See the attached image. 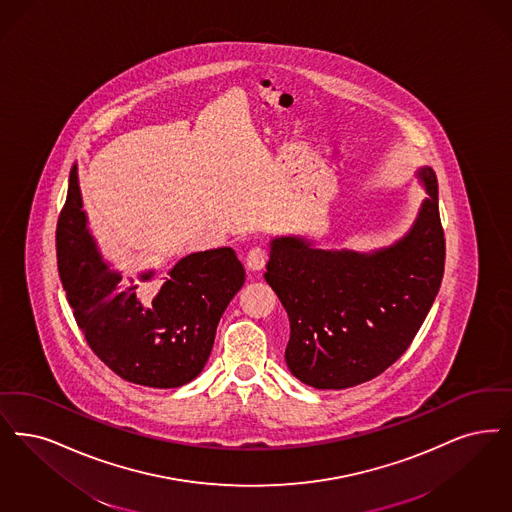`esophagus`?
Returning <instances> with one entry per match:
<instances>
[{
  "label": "esophagus",
  "instance_id": "obj_1",
  "mask_svg": "<svg viewBox=\"0 0 512 512\" xmlns=\"http://www.w3.org/2000/svg\"><path fill=\"white\" fill-rule=\"evenodd\" d=\"M266 259H268L266 249H263V247H253V249L247 253V268H249V270H253V272H259V270H263V268H265Z\"/></svg>",
  "mask_w": 512,
  "mask_h": 512
}]
</instances>
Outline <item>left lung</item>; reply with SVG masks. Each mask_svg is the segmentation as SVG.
<instances>
[{
	"label": "left lung",
	"instance_id": "left-lung-1",
	"mask_svg": "<svg viewBox=\"0 0 512 512\" xmlns=\"http://www.w3.org/2000/svg\"><path fill=\"white\" fill-rule=\"evenodd\" d=\"M417 177L427 198L392 246L358 253L318 249L299 236L270 242L265 280L289 318L287 368L308 387L348 389L381 375L425 322L442 284L446 240L436 175L421 167Z\"/></svg>",
	"mask_w": 512,
	"mask_h": 512
}]
</instances>
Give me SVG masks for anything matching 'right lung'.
<instances>
[{
	"label": "right lung",
	"instance_id": "right-lung-1",
	"mask_svg": "<svg viewBox=\"0 0 512 512\" xmlns=\"http://www.w3.org/2000/svg\"><path fill=\"white\" fill-rule=\"evenodd\" d=\"M82 205L74 165L57 225V265L87 345L129 383L154 389L190 383L211 354L223 312L246 282L234 249L186 255L144 307L143 282L154 270L143 272L137 284L104 263Z\"/></svg>",
	"mask_w": 512,
	"mask_h": 512
}]
</instances>
